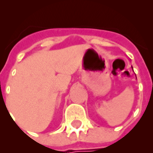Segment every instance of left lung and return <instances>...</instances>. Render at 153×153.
Wrapping results in <instances>:
<instances>
[{"label": "left lung", "instance_id": "1", "mask_svg": "<svg viewBox=\"0 0 153 153\" xmlns=\"http://www.w3.org/2000/svg\"><path fill=\"white\" fill-rule=\"evenodd\" d=\"M132 69H133V68H132Z\"/></svg>", "mask_w": 153, "mask_h": 153}]
</instances>
